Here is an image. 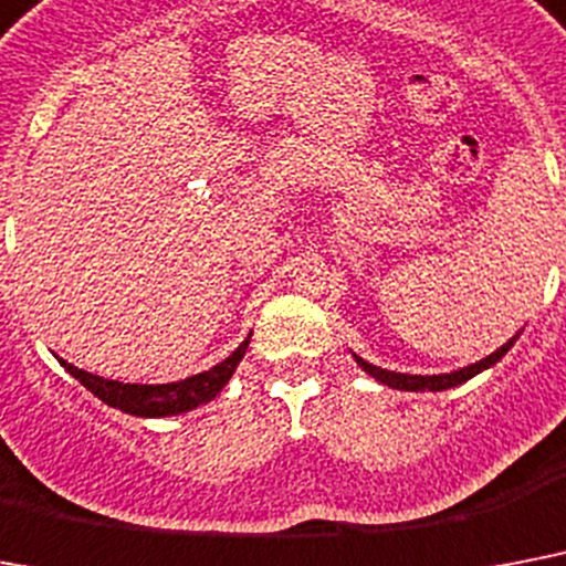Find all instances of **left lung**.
<instances>
[{"mask_svg": "<svg viewBox=\"0 0 566 566\" xmlns=\"http://www.w3.org/2000/svg\"><path fill=\"white\" fill-rule=\"evenodd\" d=\"M512 343L514 339H509L506 346H500L494 355L482 357L480 363H471V366H465V369L450 371V375H427V378L424 375H401V371H387V369H380V366H371V363L360 360V357H357V363H360L363 369L369 371L371 378H378L380 384H387V387H392V389H412V392H424V389H430V392H442V389L459 387V384H465V380H471L474 375H480L482 369L494 366V363L506 355L509 348H512Z\"/></svg>", "mask_w": 566, "mask_h": 566, "instance_id": "obj_1", "label": "left lung"}]
</instances>
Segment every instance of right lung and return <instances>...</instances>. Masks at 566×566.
Here are the masks:
<instances>
[{
	"label": "right lung",
	"instance_id": "1",
	"mask_svg": "<svg viewBox=\"0 0 566 566\" xmlns=\"http://www.w3.org/2000/svg\"><path fill=\"white\" fill-rule=\"evenodd\" d=\"M250 346V339H243L241 346L232 352L223 363L211 366L209 371H200L195 378L177 380V384H156V387H148V384H122V380H107L92 375V371L75 369L72 363L60 360L66 366L69 375H75L92 395H98L101 401L116 407L122 412H130V416H177V412L195 410L200 403L211 401L220 389L227 387V380L232 378V371L241 363L243 352Z\"/></svg>",
	"mask_w": 566,
	"mask_h": 566
}]
</instances>
